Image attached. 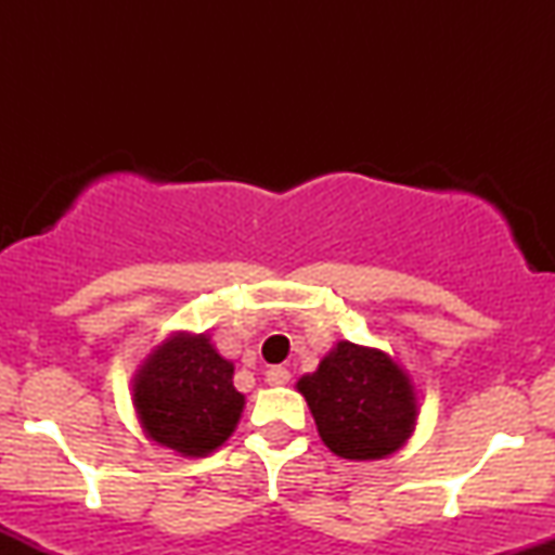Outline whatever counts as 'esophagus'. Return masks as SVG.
I'll use <instances>...</instances> for the list:
<instances>
[{
    "instance_id": "34e87169",
    "label": "esophagus",
    "mask_w": 555,
    "mask_h": 555,
    "mask_svg": "<svg viewBox=\"0 0 555 555\" xmlns=\"http://www.w3.org/2000/svg\"><path fill=\"white\" fill-rule=\"evenodd\" d=\"M289 378H292V373L286 371V367H282V365H273V367H269V371H266V380H269L271 386L289 384Z\"/></svg>"
}]
</instances>
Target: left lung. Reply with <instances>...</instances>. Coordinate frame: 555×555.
Listing matches in <instances>:
<instances>
[{
	"instance_id": "obj_1",
	"label": "left lung",
	"mask_w": 555,
	"mask_h": 555,
	"mask_svg": "<svg viewBox=\"0 0 555 555\" xmlns=\"http://www.w3.org/2000/svg\"><path fill=\"white\" fill-rule=\"evenodd\" d=\"M321 441L344 460H384L415 430L417 401L410 375L386 352L339 341L315 373L297 380Z\"/></svg>"
}]
</instances>
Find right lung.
Segmentation results:
<instances>
[{
	"mask_svg": "<svg viewBox=\"0 0 555 555\" xmlns=\"http://www.w3.org/2000/svg\"><path fill=\"white\" fill-rule=\"evenodd\" d=\"M234 365L206 334H175L145 358L132 380L138 420L151 441L182 456H206L237 428L245 397Z\"/></svg>",
	"mask_w": 555,
	"mask_h": 555,
	"instance_id": "add662e5",
	"label": "right lung"
}]
</instances>
